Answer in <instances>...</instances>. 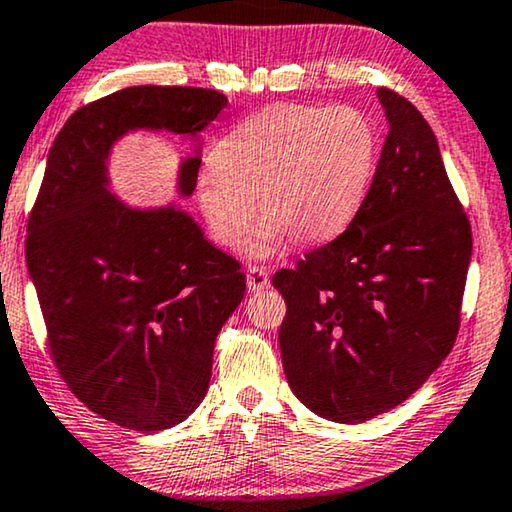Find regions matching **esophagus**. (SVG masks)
I'll use <instances>...</instances> for the list:
<instances>
[{"label":"esophagus","mask_w":512,"mask_h":512,"mask_svg":"<svg viewBox=\"0 0 512 512\" xmlns=\"http://www.w3.org/2000/svg\"><path fill=\"white\" fill-rule=\"evenodd\" d=\"M246 283H248L250 292H262L264 287H269V273H266L264 269H257V266H253V269L246 273Z\"/></svg>","instance_id":"obj_1"}]
</instances>
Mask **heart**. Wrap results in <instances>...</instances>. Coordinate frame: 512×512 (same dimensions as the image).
<instances>
[{"label":"heart","instance_id":"1","mask_svg":"<svg viewBox=\"0 0 512 512\" xmlns=\"http://www.w3.org/2000/svg\"><path fill=\"white\" fill-rule=\"evenodd\" d=\"M378 129L352 106H271L239 122L201 171L194 199L220 246L236 248L257 215L250 257L292 239L318 246L357 218L376 174Z\"/></svg>","mask_w":512,"mask_h":512}]
</instances>
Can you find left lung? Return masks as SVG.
<instances>
[{
  "label": "left lung",
  "instance_id": "left-lung-1",
  "mask_svg": "<svg viewBox=\"0 0 512 512\" xmlns=\"http://www.w3.org/2000/svg\"><path fill=\"white\" fill-rule=\"evenodd\" d=\"M376 95L390 132L357 218L273 276L287 383L341 424L399 406L448 357L473 248L429 122L397 92Z\"/></svg>",
  "mask_w": 512,
  "mask_h": 512
}]
</instances>
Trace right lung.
Segmentation results:
<instances>
[{"instance_id":"obj_1","label":"right lung","mask_w":512,"mask_h":512,"mask_svg":"<svg viewBox=\"0 0 512 512\" xmlns=\"http://www.w3.org/2000/svg\"><path fill=\"white\" fill-rule=\"evenodd\" d=\"M225 106L218 90L134 85L78 109L48 153L27 271L64 383L118 427L148 434L194 413L246 276L176 201L139 208L115 197L111 150L129 132L194 141L176 183L190 197L201 132Z\"/></svg>"}]
</instances>
